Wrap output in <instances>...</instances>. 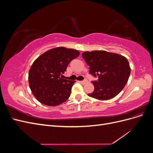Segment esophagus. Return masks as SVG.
<instances>
[{"instance_id": "34e87169", "label": "esophagus", "mask_w": 153, "mask_h": 153, "mask_svg": "<svg viewBox=\"0 0 153 153\" xmlns=\"http://www.w3.org/2000/svg\"><path fill=\"white\" fill-rule=\"evenodd\" d=\"M79 82L81 83L82 84H86V83L88 82V81L87 80H83V81H80Z\"/></svg>"}]
</instances>
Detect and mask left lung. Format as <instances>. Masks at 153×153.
<instances>
[{"label":"left lung","mask_w":153,"mask_h":153,"mask_svg":"<svg viewBox=\"0 0 153 153\" xmlns=\"http://www.w3.org/2000/svg\"><path fill=\"white\" fill-rule=\"evenodd\" d=\"M82 57L89 66V73L98 77V80L92 82L94 90L88 96L97 100H108L123 89L131 72L126 57L103 50L84 52Z\"/></svg>","instance_id":"obj_1"}]
</instances>
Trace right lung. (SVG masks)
I'll list each match as a JSON object with an SVG mask.
<instances>
[{
	"instance_id": "add662e5",
	"label": "right lung",
	"mask_w": 153,
	"mask_h": 153,
	"mask_svg": "<svg viewBox=\"0 0 153 153\" xmlns=\"http://www.w3.org/2000/svg\"><path fill=\"white\" fill-rule=\"evenodd\" d=\"M76 50L57 47L41 55L29 73L30 89L36 100L43 105H61L70 96L75 80L63 79V74L73 59L79 56Z\"/></svg>"
}]
</instances>
